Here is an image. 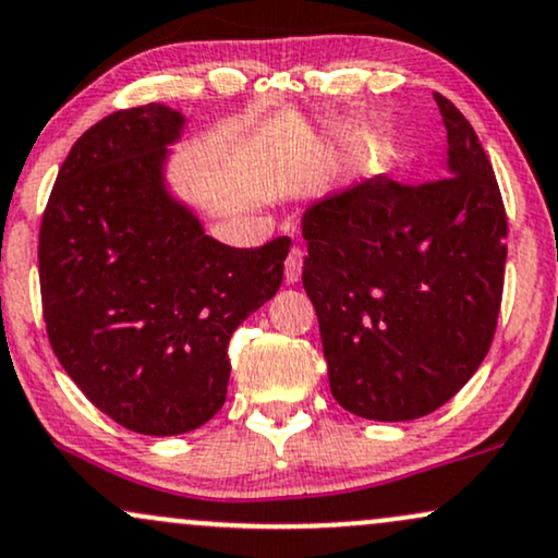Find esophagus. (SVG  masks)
Listing matches in <instances>:
<instances>
[{"label":"esophagus","mask_w":558,"mask_h":558,"mask_svg":"<svg viewBox=\"0 0 558 558\" xmlns=\"http://www.w3.org/2000/svg\"><path fill=\"white\" fill-rule=\"evenodd\" d=\"M301 270H304V252L291 250L286 259V283H299Z\"/></svg>","instance_id":"34e87169"}]
</instances>
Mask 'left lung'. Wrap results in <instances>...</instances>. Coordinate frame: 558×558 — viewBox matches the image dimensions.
Listing matches in <instances>:
<instances>
[{
    "mask_svg": "<svg viewBox=\"0 0 558 558\" xmlns=\"http://www.w3.org/2000/svg\"><path fill=\"white\" fill-rule=\"evenodd\" d=\"M434 100L447 126L436 181L364 179L301 218L330 392L368 421H413L454 398L499 317L507 215L492 160L458 106Z\"/></svg>",
    "mask_w": 558,
    "mask_h": 558,
    "instance_id": "8db88e82",
    "label": "left lung"
}]
</instances>
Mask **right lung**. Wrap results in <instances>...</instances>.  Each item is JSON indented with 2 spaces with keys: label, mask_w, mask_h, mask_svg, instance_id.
<instances>
[{
  "label": "right lung",
  "mask_w": 558,
  "mask_h": 558,
  "mask_svg": "<svg viewBox=\"0 0 558 558\" xmlns=\"http://www.w3.org/2000/svg\"><path fill=\"white\" fill-rule=\"evenodd\" d=\"M186 117L147 104L100 119L59 169L41 239L44 319L85 398L130 432L173 436L223 408L228 340L283 283L291 239L207 236L169 181Z\"/></svg>",
  "instance_id": "obj_1"
}]
</instances>
